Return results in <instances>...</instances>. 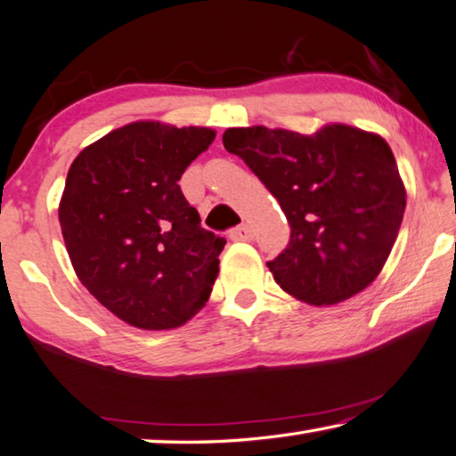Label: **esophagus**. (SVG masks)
<instances>
[{"mask_svg": "<svg viewBox=\"0 0 456 456\" xmlns=\"http://www.w3.org/2000/svg\"><path fill=\"white\" fill-rule=\"evenodd\" d=\"M230 239L239 240V242L253 240V228H250L248 224H240V226H236L232 232H230Z\"/></svg>", "mask_w": 456, "mask_h": 456, "instance_id": "obj_1", "label": "esophagus"}]
</instances>
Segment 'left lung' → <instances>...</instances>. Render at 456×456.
I'll list each match as a JSON object with an SVG mask.
<instances>
[{
    "label": "left lung",
    "instance_id": "left-lung-1",
    "mask_svg": "<svg viewBox=\"0 0 456 456\" xmlns=\"http://www.w3.org/2000/svg\"><path fill=\"white\" fill-rule=\"evenodd\" d=\"M222 142L288 217V247L267 267L289 296L327 306L370 286L405 212L403 181L380 135L341 123L313 135L255 125L226 129Z\"/></svg>",
    "mask_w": 456,
    "mask_h": 456
}]
</instances>
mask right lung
Segmentation results:
<instances>
[{
	"label": "right lung",
	"mask_w": 456,
	"mask_h": 456,
	"mask_svg": "<svg viewBox=\"0 0 456 456\" xmlns=\"http://www.w3.org/2000/svg\"><path fill=\"white\" fill-rule=\"evenodd\" d=\"M214 137L209 127L137 121L71 162L59 203L71 265L131 327H181L212 294L226 239L201 228L179 181Z\"/></svg>",
	"instance_id": "add662e5"
}]
</instances>
